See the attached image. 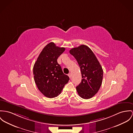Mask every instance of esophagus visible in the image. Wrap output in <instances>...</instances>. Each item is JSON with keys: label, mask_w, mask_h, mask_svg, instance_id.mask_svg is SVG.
<instances>
[{"label": "esophagus", "mask_w": 133, "mask_h": 133, "mask_svg": "<svg viewBox=\"0 0 133 133\" xmlns=\"http://www.w3.org/2000/svg\"><path fill=\"white\" fill-rule=\"evenodd\" d=\"M68 75V76H69V77H70V78H71V73H69Z\"/></svg>", "instance_id": "34e87169"}]
</instances>
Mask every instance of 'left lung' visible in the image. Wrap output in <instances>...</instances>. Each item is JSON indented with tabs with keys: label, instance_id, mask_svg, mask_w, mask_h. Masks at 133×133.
<instances>
[{
	"label": "left lung",
	"instance_id": "left-lung-1",
	"mask_svg": "<svg viewBox=\"0 0 133 133\" xmlns=\"http://www.w3.org/2000/svg\"><path fill=\"white\" fill-rule=\"evenodd\" d=\"M81 68L82 79L76 87L79 96L84 99L92 98L99 90L103 75L102 66L90 48L81 45L70 50Z\"/></svg>",
	"mask_w": 133,
	"mask_h": 133
}]
</instances>
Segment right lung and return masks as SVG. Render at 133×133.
<instances>
[{"instance_id":"1","label":"right lung","mask_w":133,"mask_h":133,"mask_svg":"<svg viewBox=\"0 0 133 133\" xmlns=\"http://www.w3.org/2000/svg\"><path fill=\"white\" fill-rule=\"evenodd\" d=\"M65 50V48L50 42L43 49L34 65L35 82L40 92L48 98H54L60 95L69 80L57 62L58 57Z\"/></svg>"}]
</instances>
